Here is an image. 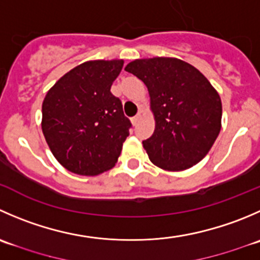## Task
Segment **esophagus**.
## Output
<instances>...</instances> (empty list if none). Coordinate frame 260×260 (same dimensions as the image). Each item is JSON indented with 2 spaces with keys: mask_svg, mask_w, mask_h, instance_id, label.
I'll use <instances>...</instances> for the list:
<instances>
[{
  "mask_svg": "<svg viewBox=\"0 0 260 260\" xmlns=\"http://www.w3.org/2000/svg\"><path fill=\"white\" fill-rule=\"evenodd\" d=\"M141 119H142V114H141V113H138L137 115H135V117L132 118V124L133 125H137L138 122H140Z\"/></svg>",
  "mask_w": 260,
  "mask_h": 260,
  "instance_id": "34e87169",
  "label": "esophagus"
}]
</instances>
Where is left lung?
Here are the masks:
<instances>
[{"label":"left lung","mask_w":260,"mask_h":260,"mask_svg":"<svg viewBox=\"0 0 260 260\" xmlns=\"http://www.w3.org/2000/svg\"><path fill=\"white\" fill-rule=\"evenodd\" d=\"M124 70L142 80L150 94L155 131L142 143L151 162L168 171L200 162L221 131L222 104L211 82L178 58L135 59Z\"/></svg>","instance_id":"obj_1"}]
</instances>
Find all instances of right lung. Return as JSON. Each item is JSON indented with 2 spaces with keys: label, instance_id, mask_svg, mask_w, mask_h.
<instances>
[{
  "label": "right lung",
  "instance_id": "1",
  "mask_svg": "<svg viewBox=\"0 0 260 260\" xmlns=\"http://www.w3.org/2000/svg\"><path fill=\"white\" fill-rule=\"evenodd\" d=\"M123 63H81L63 75L43 100V135L53 156L71 173L95 176L117 164L132 125L122 102L110 92Z\"/></svg>",
  "mask_w": 260,
  "mask_h": 260
}]
</instances>
